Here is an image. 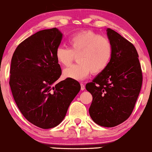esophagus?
Segmentation results:
<instances>
[{
    "instance_id": "esophagus-1",
    "label": "esophagus",
    "mask_w": 152,
    "mask_h": 152,
    "mask_svg": "<svg viewBox=\"0 0 152 152\" xmlns=\"http://www.w3.org/2000/svg\"><path fill=\"white\" fill-rule=\"evenodd\" d=\"M80 85H81V90L84 91L85 89V86L83 84H80Z\"/></svg>"
}]
</instances>
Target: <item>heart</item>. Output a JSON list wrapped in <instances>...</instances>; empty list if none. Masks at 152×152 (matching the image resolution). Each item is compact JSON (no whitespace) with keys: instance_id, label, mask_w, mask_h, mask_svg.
Wrapping results in <instances>:
<instances>
[{"instance_id":"1","label":"heart","mask_w":152,"mask_h":152,"mask_svg":"<svg viewBox=\"0 0 152 152\" xmlns=\"http://www.w3.org/2000/svg\"><path fill=\"white\" fill-rule=\"evenodd\" d=\"M70 48L59 46L55 57L59 64L68 66L77 56L79 64L71 66L63 71L65 79L82 81L91 72L101 73L107 69L113 56V46L107 37L99 36L91 30H83L72 35L68 39Z\"/></svg>"}]
</instances>
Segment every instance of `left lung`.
I'll list each match as a JSON object with an SVG mask.
<instances>
[{
	"instance_id": "1",
	"label": "left lung",
	"mask_w": 152,
	"mask_h": 152,
	"mask_svg": "<svg viewBox=\"0 0 152 152\" xmlns=\"http://www.w3.org/2000/svg\"><path fill=\"white\" fill-rule=\"evenodd\" d=\"M107 32L113 46L111 61L86 88L93 96L91 118L99 126L113 127L132 114L142 86V75L134 45L111 29L107 28Z\"/></svg>"
}]
</instances>
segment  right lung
<instances>
[{
  "instance_id": "1",
  "label": "right lung",
  "mask_w": 152,
  "mask_h": 152,
  "mask_svg": "<svg viewBox=\"0 0 152 152\" xmlns=\"http://www.w3.org/2000/svg\"><path fill=\"white\" fill-rule=\"evenodd\" d=\"M62 37L56 28L39 31L20 43L12 58L10 86L14 101L23 115L41 129L61 123L81 89L71 79L55 84L61 75L55 53Z\"/></svg>"
}]
</instances>
